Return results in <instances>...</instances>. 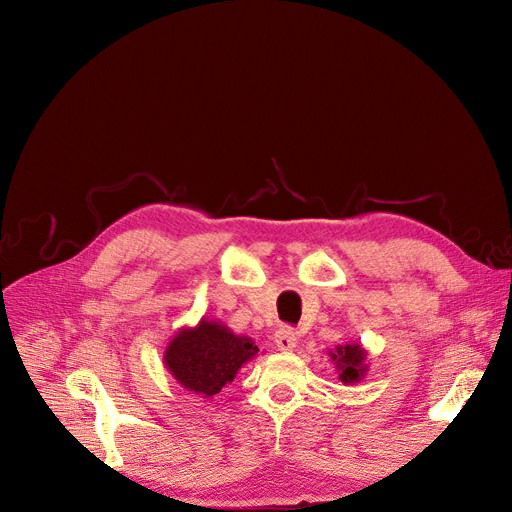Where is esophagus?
Returning <instances> with one entry per match:
<instances>
[{
  "mask_svg": "<svg viewBox=\"0 0 512 512\" xmlns=\"http://www.w3.org/2000/svg\"><path fill=\"white\" fill-rule=\"evenodd\" d=\"M276 346L280 348V351H294L297 348V332H294L292 328L284 326L276 332Z\"/></svg>",
  "mask_w": 512,
  "mask_h": 512,
  "instance_id": "1",
  "label": "esophagus"
}]
</instances>
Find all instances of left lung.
Instances as JSON below:
<instances>
[{
  "mask_svg": "<svg viewBox=\"0 0 512 512\" xmlns=\"http://www.w3.org/2000/svg\"><path fill=\"white\" fill-rule=\"evenodd\" d=\"M332 363L336 365L338 371V380L346 386L359 384L369 367H367V351L363 348L361 342H353V344H342L336 346V351L328 353Z\"/></svg>",
  "mask_w": 512,
  "mask_h": 512,
  "instance_id": "8db88e82",
  "label": "left lung"
}]
</instances>
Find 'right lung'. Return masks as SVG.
<instances>
[{
	"label": "right lung",
	"instance_id": "obj_1",
	"mask_svg": "<svg viewBox=\"0 0 512 512\" xmlns=\"http://www.w3.org/2000/svg\"><path fill=\"white\" fill-rule=\"evenodd\" d=\"M257 353L253 338L238 336L222 321L203 317L195 328H182L168 342L164 365L184 390L211 398Z\"/></svg>",
	"mask_w": 512,
	"mask_h": 512
}]
</instances>
